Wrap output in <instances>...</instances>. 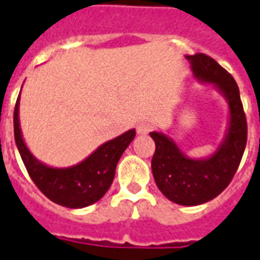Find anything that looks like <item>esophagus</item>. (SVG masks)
<instances>
[{"label":"esophagus","mask_w":260,"mask_h":260,"mask_svg":"<svg viewBox=\"0 0 260 260\" xmlns=\"http://www.w3.org/2000/svg\"><path fill=\"white\" fill-rule=\"evenodd\" d=\"M152 129L153 122H150V121H142V122H139L138 126H136V131H138L139 135H147Z\"/></svg>","instance_id":"34e87169"}]
</instances>
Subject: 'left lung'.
Wrapping results in <instances>:
<instances>
[{"mask_svg":"<svg viewBox=\"0 0 260 260\" xmlns=\"http://www.w3.org/2000/svg\"><path fill=\"white\" fill-rule=\"evenodd\" d=\"M196 80L212 85L229 106L227 129L217 149L206 157L186 156L173 138L153 131L156 152L152 173L156 185L167 199L182 206L212 201L229 186L241 163L246 145V119L240 89L234 78L205 54L186 55Z\"/></svg>","mask_w":260,"mask_h":260,"instance_id":"left-lung-1","label":"left lung"}]
</instances>
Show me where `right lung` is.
<instances>
[{
	"mask_svg": "<svg viewBox=\"0 0 260 260\" xmlns=\"http://www.w3.org/2000/svg\"><path fill=\"white\" fill-rule=\"evenodd\" d=\"M20 93L14 111L16 147L33 182L50 201L69 209H82L100 201L111 186L118 160L135 138V129L103 143L80 163L51 167L33 156L26 146L19 122Z\"/></svg>",
	"mask_w": 260,
	"mask_h": 260,
	"instance_id": "right-lung-1",
	"label": "right lung"
}]
</instances>
